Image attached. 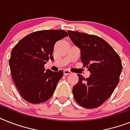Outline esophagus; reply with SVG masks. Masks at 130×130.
I'll return each mask as SVG.
<instances>
[{
    "mask_svg": "<svg viewBox=\"0 0 130 130\" xmlns=\"http://www.w3.org/2000/svg\"><path fill=\"white\" fill-rule=\"evenodd\" d=\"M63 73H64V75H69V74H71V72L69 71V70H68V69H65V70L63 71Z\"/></svg>",
    "mask_w": 130,
    "mask_h": 130,
    "instance_id": "obj_1",
    "label": "esophagus"
}]
</instances>
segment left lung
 <instances>
[{
  "label": "left lung",
  "instance_id": "8db88e82",
  "mask_svg": "<svg viewBox=\"0 0 130 130\" xmlns=\"http://www.w3.org/2000/svg\"><path fill=\"white\" fill-rule=\"evenodd\" d=\"M73 43L80 48L81 61L88 68V78L78 74L79 81L73 88V97L80 106L94 109L103 105L119 84L121 61L114 49L99 36L67 31Z\"/></svg>",
  "mask_w": 130,
  "mask_h": 130
}]
</instances>
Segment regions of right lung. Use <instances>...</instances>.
Masks as SVG:
<instances>
[{"mask_svg":"<svg viewBox=\"0 0 130 130\" xmlns=\"http://www.w3.org/2000/svg\"><path fill=\"white\" fill-rule=\"evenodd\" d=\"M64 30L34 31L22 38L11 53L9 65L12 78L24 100L32 104L48 101L63 75L44 69L52 56L55 43L67 36Z\"/></svg>","mask_w":130,"mask_h":130,"instance_id":"right-lung-1","label":"right lung"}]
</instances>
